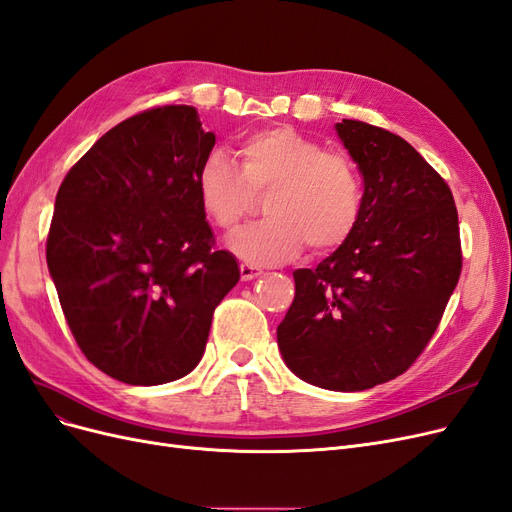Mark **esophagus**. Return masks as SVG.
I'll return each instance as SVG.
<instances>
[{
  "mask_svg": "<svg viewBox=\"0 0 512 512\" xmlns=\"http://www.w3.org/2000/svg\"><path fill=\"white\" fill-rule=\"evenodd\" d=\"M239 273H241V279H243V281H252V279H256V277L262 275V269L254 267V264H241Z\"/></svg>",
  "mask_w": 512,
  "mask_h": 512,
  "instance_id": "obj_1",
  "label": "esophagus"
}]
</instances>
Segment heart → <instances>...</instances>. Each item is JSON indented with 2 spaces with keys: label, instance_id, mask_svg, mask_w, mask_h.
Listing matches in <instances>:
<instances>
[{
  "label": "heart",
  "instance_id": "obj_1",
  "mask_svg": "<svg viewBox=\"0 0 512 512\" xmlns=\"http://www.w3.org/2000/svg\"><path fill=\"white\" fill-rule=\"evenodd\" d=\"M241 169L214 150L197 169V195L205 216L231 233L250 214L254 195L272 190L269 218L231 237L243 262L269 267L294 258L305 245L324 254L354 235L362 216V178L341 152H330L292 127H271L239 142Z\"/></svg>",
  "mask_w": 512,
  "mask_h": 512
}]
</instances>
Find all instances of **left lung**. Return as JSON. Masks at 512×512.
Masks as SVG:
<instances>
[{"label":"left lung","mask_w":512,"mask_h":512,"mask_svg":"<svg viewBox=\"0 0 512 512\" xmlns=\"http://www.w3.org/2000/svg\"><path fill=\"white\" fill-rule=\"evenodd\" d=\"M334 129L362 173V216L341 248L292 273L277 345L303 381L360 392L432 339L462 273L460 224L447 182L400 135L347 118Z\"/></svg>","instance_id":"8db88e82"}]
</instances>
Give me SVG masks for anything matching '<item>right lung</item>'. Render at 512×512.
<instances>
[{
	"label": "right lung",
	"instance_id": "1",
	"mask_svg": "<svg viewBox=\"0 0 512 512\" xmlns=\"http://www.w3.org/2000/svg\"><path fill=\"white\" fill-rule=\"evenodd\" d=\"M214 144L192 105L146 110L99 137L57 192L48 271L82 354L112 379L188 375L239 281L197 195Z\"/></svg>",
	"mask_w": 512,
	"mask_h": 512
}]
</instances>
